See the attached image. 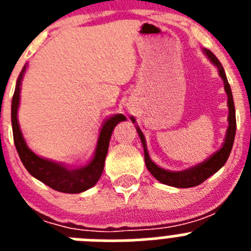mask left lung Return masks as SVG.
I'll return each mask as SVG.
<instances>
[{
    "instance_id": "1",
    "label": "left lung",
    "mask_w": 251,
    "mask_h": 251,
    "mask_svg": "<svg viewBox=\"0 0 251 251\" xmlns=\"http://www.w3.org/2000/svg\"><path fill=\"white\" fill-rule=\"evenodd\" d=\"M203 52H205L206 56L211 60V63L214 65L217 66L219 69V75L221 76V79L224 80V85H225V92L227 94V106H229V127L226 130V137L225 142H224L223 147L219 151L212 154L211 157H208L206 161L201 162L199 165L194 166V167L188 168L185 171H168L165 168H161L150 158V154H148L147 147H146V139L142 130L139 129V127L137 126V132L139 134V138L142 141V145H143V150H145V162L146 166H147L148 171H150L152 176L156 179H158L161 183H165L168 186H174V187L178 188H188L194 187V186L200 185L202 183L205 179H207L208 177L212 176L214 174H216L217 171L220 170L224 165L226 163L227 158L230 156V152H231L232 145H234L235 139V133H236V117H235V105H234V99H232V93L231 88H230V84L227 81V77H226L225 72H224L223 65L220 64L219 59L212 54L211 51L207 50V49H203ZM132 122L134 123V118L130 117Z\"/></svg>"
}]
</instances>
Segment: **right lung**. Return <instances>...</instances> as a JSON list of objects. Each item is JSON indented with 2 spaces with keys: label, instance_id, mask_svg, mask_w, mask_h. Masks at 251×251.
<instances>
[{
  "label": "right lung",
  "instance_id": "add662e5",
  "mask_svg": "<svg viewBox=\"0 0 251 251\" xmlns=\"http://www.w3.org/2000/svg\"><path fill=\"white\" fill-rule=\"evenodd\" d=\"M26 66H24L21 74L16 81V88L13 93L12 105H11V122H12L13 142L16 146L20 159L24 163L28 174L32 175L35 178L40 179L41 182L48 185L55 191L65 192V194H80V192L89 190L90 187L98 182L104 170L109 141L114 127L119 122L126 121L123 114H114L106 119L103 123L100 133H99L98 145L95 150L94 157L88 165L83 167L70 170L63 163L50 161L35 154L26 145L25 139L20 130L19 121H17V109L20 104V90H21V81L25 74Z\"/></svg>",
  "mask_w": 251,
  "mask_h": 251
}]
</instances>
